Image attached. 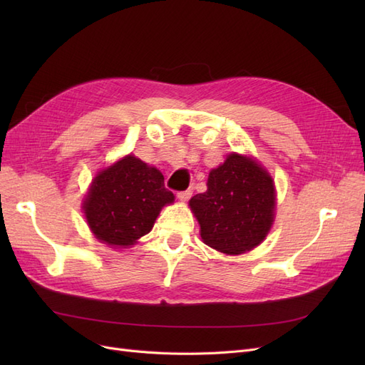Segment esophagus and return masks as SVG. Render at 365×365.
<instances>
[{
	"label": "esophagus",
	"mask_w": 365,
	"mask_h": 365,
	"mask_svg": "<svg viewBox=\"0 0 365 365\" xmlns=\"http://www.w3.org/2000/svg\"><path fill=\"white\" fill-rule=\"evenodd\" d=\"M176 196H178V200H180V201L185 202V201L189 200V197L192 196V190L189 189V190H184V192H178V193H176Z\"/></svg>",
	"instance_id": "34e87169"
}]
</instances>
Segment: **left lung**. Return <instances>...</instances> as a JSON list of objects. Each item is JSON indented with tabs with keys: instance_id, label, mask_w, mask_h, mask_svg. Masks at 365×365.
<instances>
[{
	"instance_id": "1",
	"label": "left lung",
	"mask_w": 365,
	"mask_h": 365,
	"mask_svg": "<svg viewBox=\"0 0 365 365\" xmlns=\"http://www.w3.org/2000/svg\"><path fill=\"white\" fill-rule=\"evenodd\" d=\"M189 205L205 245L225 254H244L271 230L274 181L256 160L233 152L210 172L207 190L195 195Z\"/></svg>"
}]
</instances>
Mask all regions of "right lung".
I'll use <instances>...</instances> for the list:
<instances>
[{"label":"right lung","instance_id":"add662e5","mask_svg":"<svg viewBox=\"0 0 365 365\" xmlns=\"http://www.w3.org/2000/svg\"><path fill=\"white\" fill-rule=\"evenodd\" d=\"M173 200L158 169L128 155L97 173L83 200V213L96 239L126 248L149 233L161 208Z\"/></svg>","mask_w":365,"mask_h":365}]
</instances>
